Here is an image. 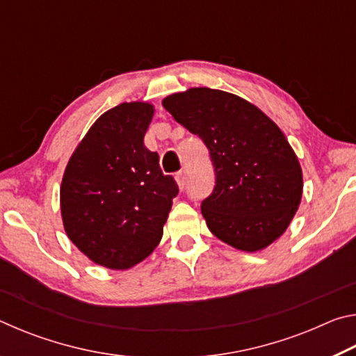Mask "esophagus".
Here are the masks:
<instances>
[{"label":"esophagus","instance_id":"obj_1","mask_svg":"<svg viewBox=\"0 0 356 356\" xmlns=\"http://www.w3.org/2000/svg\"><path fill=\"white\" fill-rule=\"evenodd\" d=\"M176 180H177V185H179V188L180 190H184L185 188V185H186V171H179L177 174H176Z\"/></svg>","mask_w":356,"mask_h":356}]
</instances>
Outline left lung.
<instances>
[{
  "mask_svg": "<svg viewBox=\"0 0 356 356\" xmlns=\"http://www.w3.org/2000/svg\"><path fill=\"white\" fill-rule=\"evenodd\" d=\"M163 106L206 144L215 186L201 204L210 232L242 251L273 243L291 225L303 174L291 144L272 119L231 92L191 88Z\"/></svg>",
  "mask_w": 356,
  "mask_h": 356,
  "instance_id": "left-lung-1",
  "label": "left lung"
}]
</instances>
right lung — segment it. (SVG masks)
<instances>
[{
	"label": "right lung",
	"mask_w": 356,
	"mask_h": 356,
	"mask_svg": "<svg viewBox=\"0 0 356 356\" xmlns=\"http://www.w3.org/2000/svg\"><path fill=\"white\" fill-rule=\"evenodd\" d=\"M154 116L146 102L111 108L95 120L65 166L61 215L67 237L92 262L125 270L163 236L179 186L144 146Z\"/></svg>",
	"instance_id": "right-lung-1"
}]
</instances>
